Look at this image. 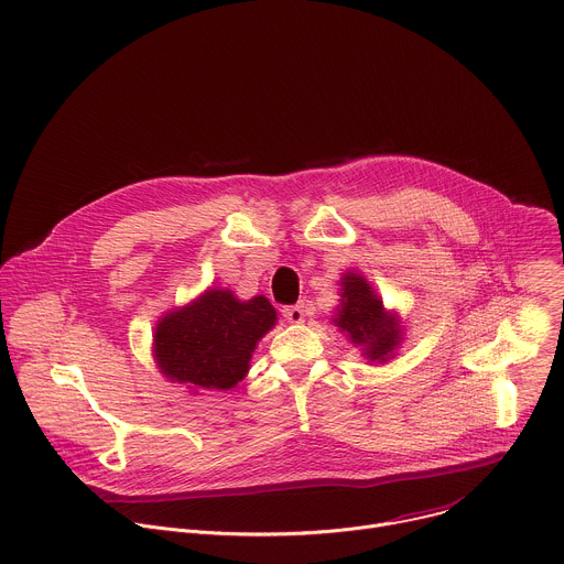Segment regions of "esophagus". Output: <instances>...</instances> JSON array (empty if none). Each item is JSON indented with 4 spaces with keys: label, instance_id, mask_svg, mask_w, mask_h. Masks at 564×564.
I'll return each instance as SVG.
<instances>
[{
    "label": "esophagus",
    "instance_id": "34e87169",
    "mask_svg": "<svg viewBox=\"0 0 564 564\" xmlns=\"http://www.w3.org/2000/svg\"><path fill=\"white\" fill-rule=\"evenodd\" d=\"M283 316H285V321H290V324H303V318H305V305H303V303L288 305V307H283Z\"/></svg>",
    "mask_w": 564,
    "mask_h": 564
}]
</instances>
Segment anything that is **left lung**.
<instances>
[{
    "instance_id": "obj_1",
    "label": "left lung",
    "mask_w": 564,
    "mask_h": 564,
    "mask_svg": "<svg viewBox=\"0 0 564 564\" xmlns=\"http://www.w3.org/2000/svg\"><path fill=\"white\" fill-rule=\"evenodd\" d=\"M341 299L333 324L370 364H386L404 341L401 316L386 310L381 296L361 272L348 270L339 281Z\"/></svg>"
}]
</instances>
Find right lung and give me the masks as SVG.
Here are the masks:
<instances>
[{"instance_id":"right-lung-1","label":"right lung","mask_w":564,"mask_h":564,"mask_svg":"<svg viewBox=\"0 0 564 564\" xmlns=\"http://www.w3.org/2000/svg\"><path fill=\"white\" fill-rule=\"evenodd\" d=\"M274 326L276 310L263 294L240 301L227 288H207L155 321L153 361L194 394L229 390L246 379L254 348Z\"/></svg>"}]
</instances>
